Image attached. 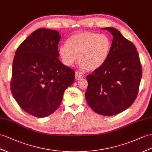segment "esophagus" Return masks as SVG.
<instances>
[{
    "mask_svg": "<svg viewBox=\"0 0 152 152\" xmlns=\"http://www.w3.org/2000/svg\"><path fill=\"white\" fill-rule=\"evenodd\" d=\"M83 76V75L82 73L79 72V71H76V73H75V77L76 79L77 80H80V78H81Z\"/></svg>",
    "mask_w": 152,
    "mask_h": 152,
    "instance_id": "obj_1",
    "label": "esophagus"
}]
</instances>
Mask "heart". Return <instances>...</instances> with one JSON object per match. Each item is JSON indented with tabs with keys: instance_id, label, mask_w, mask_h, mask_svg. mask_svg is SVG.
Listing matches in <instances>:
<instances>
[{
	"instance_id": "obj_1",
	"label": "heart",
	"mask_w": 152,
	"mask_h": 152,
	"mask_svg": "<svg viewBox=\"0 0 152 152\" xmlns=\"http://www.w3.org/2000/svg\"><path fill=\"white\" fill-rule=\"evenodd\" d=\"M111 44L110 38L106 34L82 32L70 37L66 45H60L58 53L65 65H73L78 56L81 67L94 71L107 60Z\"/></svg>"
}]
</instances>
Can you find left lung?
<instances>
[{
    "label": "left lung",
    "instance_id": "obj_1",
    "mask_svg": "<svg viewBox=\"0 0 152 152\" xmlns=\"http://www.w3.org/2000/svg\"><path fill=\"white\" fill-rule=\"evenodd\" d=\"M103 29L113 35L110 54L103 65L87 76L85 98L93 111L110 116L125 110L134 102L142 66L133 43L115 28Z\"/></svg>",
    "mask_w": 152,
    "mask_h": 152
}]
</instances>
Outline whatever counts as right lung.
Wrapping results in <instances>:
<instances>
[{
    "mask_svg": "<svg viewBox=\"0 0 152 152\" xmlns=\"http://www.w3.org/2000/svg\"><path fill=\"white\" fill-rule=\"evenodd\" d=\"M60 38L55 30L38 29L15 52L11 92L22 109L37 118L55 112L75 79V71L58 58Z\"/></svg>",
    "mask_w": 152,
    "mask_h": 152,
    "instance_id": "right-lung-1",
    "label": "right lung"
}]
</instances>
